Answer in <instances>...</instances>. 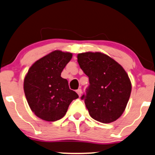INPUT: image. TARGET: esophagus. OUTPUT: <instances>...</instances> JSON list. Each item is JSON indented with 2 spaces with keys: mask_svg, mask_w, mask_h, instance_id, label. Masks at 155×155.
Returning <instances> with one entry per match:
<instances>
[{
  "mask_svg": "<svg viewBox=\"0 0 155 155\" xmlns=\"http://www.w3.org/2000/svg\"><path fill=\"white\" fill-rule=\"evenodd\" d=\"M76 93L78 94V95L79 96H81V94H82V91H81V89H77L76 90Z\"/></svg>",
  "mask_w": 155,
  "mask_h": 155,
  "instance_id": "obj_1",
  "label": "esophagus"
}]
</instances>
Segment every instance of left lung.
Segmentation results:
<instances>
[{
    "label": "left lung",
    "instance_id": "obj_1",
    "mask_svg": "<svg viewBox=\"0 0 155 155\" xmlns=\"http://www.w3.org/2000/svg\"><path fill=\"white\" fill-rule=\"evenodd\" d=\"M78 63L89 77V86L81 97L92 118L111 123L121 116L130 99L132 84L120 64L100 52L79 54Z\"/></svg>",
    "mask_w": 155,
    "mask_h": 155
}]
</instances>
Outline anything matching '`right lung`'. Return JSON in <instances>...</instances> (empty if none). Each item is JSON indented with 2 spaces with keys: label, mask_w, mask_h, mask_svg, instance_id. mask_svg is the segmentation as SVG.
Wrapping results in <instances>:
<instances>
[{
  "label": "right lung",
  "mask_w": 155,
  "mask_h": 155,
  "mask_svg": "<svg viewBox=\"0 0 155 155\" xmlns=\"http://www.w3.org/2000/svg\"><path fill=\"white\" fill-rule=\"evenodd\" d=\"M72 54L56 50L36 61L25 76L23 89L31 110L43 120L55 121L66 114L77 94L61 76Z\"/></svg>",
  "instance_id": "add662e5"
}]
</instances>
